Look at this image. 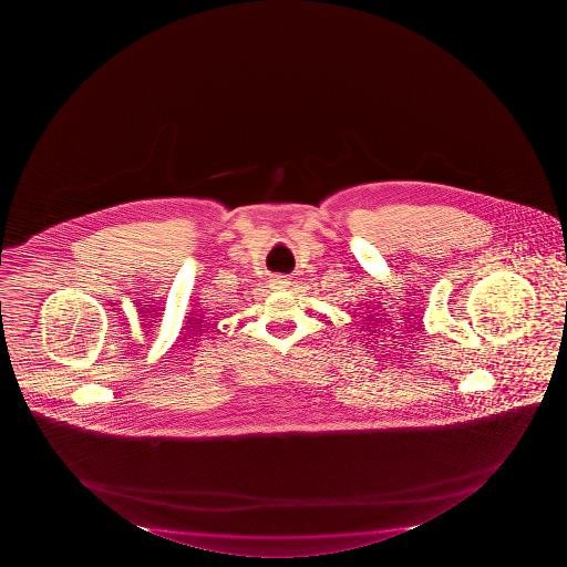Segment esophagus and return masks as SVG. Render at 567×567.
Wrapping results in <instances>:
<instances>
[{"mask_svg":"<svg viewBox=\"0 0 567 567\" xmlns=\"http://www.w3.org/2000/svg\"><path fill=\"white\" fill-rule=\"evenodd\" d=\"M289 284H291V281H289L288 276H281V274L271 278V288L274 289L289 288Z\"/></svg>","mask_w":567,"mask_h":567,"instance_id":"1","label":"esophagus"}]
</instances>
